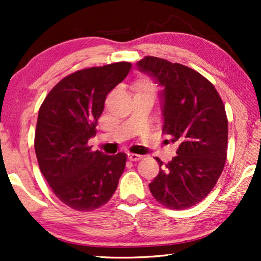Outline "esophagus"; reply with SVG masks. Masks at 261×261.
<instances>
[{"label":"esophagus","mask_w":261,"mask_h":261,"mask_svg":"<svg viewBox=\"0 0 261 261\" xmlns=\"http://www.w3.org/2000/svg\"><path fill=\"white\" fill-rule=\"evenodd\" d=\"M128 159H129L130 162H138V160L142 159V155L135 154V153H128Z\"/></svg>","instance_id":"obj_1"}]
</instances>
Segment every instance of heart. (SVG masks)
<instances>
[{
    "label": "heart",
    "instance_id": "b5f03b06",
    "mask_svg": "<svg viewBox=\"0 0 261 261\" xmlns=\"http://www.w3.org/2000/svg\"><path fill=\"white\" fill-rule=\"evenodd\" d=\"M134 89L137 91H144V90H153V85L151 82L146 81V80H140L138 81L137 83L134 84Z\"/></svg>",
    "mask_w": 261,
    "mask_h": 261
}]
</instances>
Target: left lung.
Returning <instances> with one entry per match:
<instances>
[{
	"label": "left lung",
	"instance_id": "8db88e82",
	"mask_svg": "<svg viewBox=\"0 0 261 261\" xmlns=\"http://www.w3.org/2000/svg\"><path fill=\"white\" fill-rule=\"evenodd\" d=\"M137 65L163 87V132L178 145L177 155L165 166L155 158L163 169L149 190L166 208H190L213 190L226 164L228 120L223 102L215 87L190 67L149 56Z\"/></svg>",
	"mask_w": 261,
	"mask_h": 261
}]
</instances>
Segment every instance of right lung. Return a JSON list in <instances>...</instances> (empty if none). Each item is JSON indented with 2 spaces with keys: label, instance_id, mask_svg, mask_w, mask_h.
I'll use <instances>...</instances> for the list:
<instances>
[{
  "label": "right lung",
  "instance_id": "add662e5",
  "mask_svg": "<svg viewBox=\"0 0 261 261\" xmlns=\"http://www.w3.org/2000/svg\"><path fill=\"white\" fill-rule=\"evenodd\" d=\"M130 63L89 67L63 78L39 109L34 148L42 176L64 204L91 212L115 192L127 155L91 151L107 95L130 71Z\"/></svg>",
  "mask_w": 261,
  "mask_h": 261
}]
</instances>
